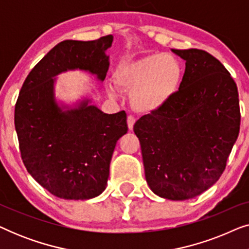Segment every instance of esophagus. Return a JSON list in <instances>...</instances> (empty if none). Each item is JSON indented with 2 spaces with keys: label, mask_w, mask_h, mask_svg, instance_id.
<instances>
[{
  "label": "esophagus",
  "mask_w": 249,
  "mask_h": 249,
  "mask_svg": "<svg viewBox=\"0 0 249 249\" xmlns=\"http://www.w3.org/2000/svg\"><path fill=\"white\" fill-rule=\"evenodd\" d=\"M135 118L132 117V115H128L127 118V124H128V128L130 129V130H132V128H134V124H135Z\"/></svg>",
  "instance_id": "1"
}]
</instances>
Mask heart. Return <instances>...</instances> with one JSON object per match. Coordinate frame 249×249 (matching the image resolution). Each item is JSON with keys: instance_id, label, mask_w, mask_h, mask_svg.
<instances>
[{"instance_id": "1", "label": "heart", "mask_w": 249, "mask_h": 249, "mask_svg": "<svg viewBox=\"0 0 249 249\" xmlns=\"http://www.w3.org/2000/svg\"><path fill=\"white\" fill-rule=\"evenodd\" d=\"M182 76V66L176 56L149 54L122 62L114 72V83L120 89L131 91L130 103L136 111L149 113L171 100ZM108 94L114 95L112 87Z\"/></svg>"}]
</instances>
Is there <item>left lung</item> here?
I'll list each match as a JSON object with an SVG mask.
<instances>
[{"label": "left lung", "instance_id": "1", "mask_svg": "<svg viewBox=\"0 0 249 249\" xmlns=\"http://www.w3.org/2000/svg\"><path fill=\"white\" fill-rule=\"evenodd\" d=\"M186 61L179 90L134 125L145 178L160 197L194 198L222 175L240 129L237 85L203 50H172Z\"/></svg>", "mask_w": 249, "mask_h": 249}]
</instances>
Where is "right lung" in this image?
<instances>
[{
  "instance_id": "right-lung-1",
  "label": "right lung",
  "mask_w": 249,
  "mask_h": 249,
  "mask_svg": "<svg viewBox=\"0 0 249 249\" xmlns=\"http://www.w3.org/2000/svg\"><path fill=\"white\" fill-rule=\"evenodd\" d=\"M113 42L63 40L27 76L15 108V127L27 171L43 188L64 199H89L104 192L117 142L127 134V114L103 113L85 100L63 111L54 96V77L80 69L103 81L105 54Z\"/></svg>"
}]
</instances>
